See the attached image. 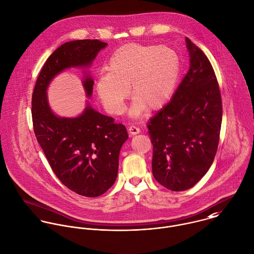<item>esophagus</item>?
Here are the masks:
<instances>
[{
	"instance_id": "1",
	"label": "esophagus",
	"mask_w": 254,
	"mask_h": 254,
	"mask_svg": "<svg viewBox=\"0 0 254 254\" xmlns=\"http://www.w3.org/2000/svg\"><path fill=\"white\" fill-rule=\"evenodd\" d=\"M128 131H129V133H130L131 135H137V134H139V133L141 132V129L138 128V127H136V126H134V125H132V126L129 127Z\"/></svg>"
}]
</instances>
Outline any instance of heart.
Returning <instances> with one entry per match:
<instances>
[{
	"instance_id": "heart-1",
	"label": "heart",
	"mask_w": 254,
	"mask_h": 254,
	"mask_svg": "<svg viewBox=\"0 0 254 254\" xmlns=\"http://www.w3.org/2000/svg\"><path fill=\"white\" fill-rule=\"evenodd\" d=\"M109 71L96 82L97 94L112 114H120L129 95L135 100L131 112L161 109L172 97L181 71L178 54L167 46L130 43L110 57Z\"/></svg>"
}]
</instances>
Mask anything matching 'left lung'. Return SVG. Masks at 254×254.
<instances>
[{"instance_id": "obj_1", "label": "left lung", "mask_w": 254, "mask_h": 254, "mask_svg": "<svg viewBox=\"0 0 254 254\" xmlns=\"http://www.w3.org/2000/svg\"><path fill=\"white\" fill-rule=\"evenodd\" d=\"M190 69L171 101L147 123L153 145L152 174L168 190L193 187L210 168L217 151L222 100L213 67L186 38Z\"/></svg>"}]
</instances>
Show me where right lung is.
I'll use <instances>...</instances> for the list:
<instances>
[{"instance_id": "1", "label": "right lung", "mask_w": 254, "mask_h": 254, "mask_svg": "<svg viewBox=\"0 0 254 254\" xmlns=\"http://www.w3.org/2000/svg\"><path fill=\"white\" fill-rule=\"evenodd\" d=\"M107 45L90 39L64 43L45 63L32 94L34 133L54 173L69 190L88 197L105 193L114 184L127 130L89 103L77 117L57 116L49 106L47 89L64 69L90 66ZM93 85L91 75H86L83 86L89 98Z\"/></svg>"}]
</instances>
